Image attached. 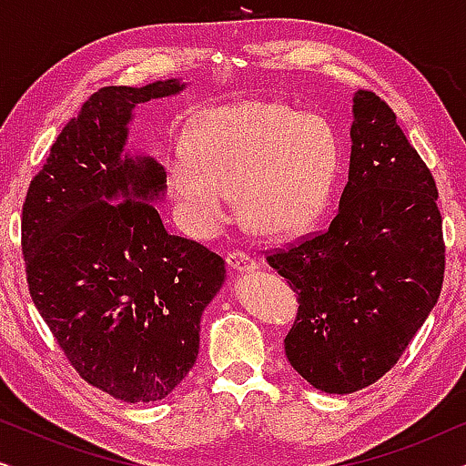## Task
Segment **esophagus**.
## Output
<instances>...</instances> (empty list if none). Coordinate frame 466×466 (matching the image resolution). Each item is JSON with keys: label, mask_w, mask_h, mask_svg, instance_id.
Returning <instances> with one entry per match:
<instances>
[{"label": "esophagus", "mask_w": 466, "mask_h": 466, "mask_svg": "<svg viewBox=\"0 0 466 466\" xmlns=\"http://www.w3.org/2000/svg\"><path fill=\"white\" fill-rule=\"evenodd\" d=\"M227 265L231 267L233 271H238V273H252V271L258 269L257 260H254L250 254H246V252H241V250L228 252L227 254Z\"/></svg>", "instance_id": "1"}]
</instances>
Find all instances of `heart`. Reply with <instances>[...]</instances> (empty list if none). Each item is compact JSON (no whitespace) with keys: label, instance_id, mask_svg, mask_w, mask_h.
<instances>
[{"label":"heart","instance_id":"obj_1","mask_svg":"<svg viewBox=\"0 0 466 466\" xmlns=\"http://www.w3.org/2000/svg\"><path fill=\"white\" fill-rule=\"evenodd\" d=\"M337 139L322 118L273 101L216 107L193 120L167 155L169 188L187 227L208 235L238 212L252 233L295 238L327 206Z\"/></svg>","mask_w":466,"mask_h":466}]
</instances>
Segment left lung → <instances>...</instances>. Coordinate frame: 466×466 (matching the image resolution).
I'll list each match as a JSON object with an SVG mask.
<instances>
[{
	"label": "left lung",
	"mask_w": 466,
	"mask_h": 466,
	"mask_svg": "<svg viewBox=\"0 0 466 466\" xmlns=\"http://www.w3.org/2000/svg\"><path fill=\"white\" fill-rule=\"evenodd\" d=\"M348 184L327 231L267 257L299 295L284 339L318 390L350 394L397 365L435 308L445 246L431 169L397 116L356 91Z\"/></svg>",
	"instance_id": "obj_1"
}]
</instances>
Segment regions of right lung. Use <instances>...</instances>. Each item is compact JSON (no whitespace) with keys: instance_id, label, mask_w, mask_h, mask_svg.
Here are the masks:
<instances>
[{"instance_id":"1","label":"right lung","mask_w":466,"mask_h":466,"mask_svg":"<svg viewBox=\"0 0 466 466\" xmlns=\"http://www.w3.org/2000/svg\"><path fill=\"white\" fill-rule=\"evenodd\" d=\"M187 85L106 86L63 127L23 206L31 299L80 378L125 403L161 400L199 354L225 260L165 231L163 165L125 150L133 110Z\"/></svg>"}]
</instances>
